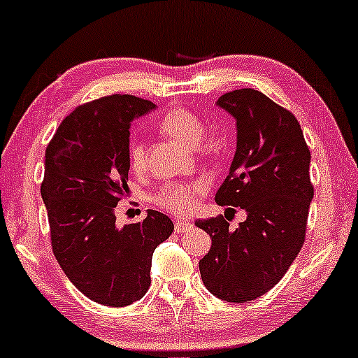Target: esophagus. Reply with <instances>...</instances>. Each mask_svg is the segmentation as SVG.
<instances>
[{
  "label": "esophagus",
  "mask_w": 358,
  "mask_h": 358,
  "mask_svg": "<svg viewBox=\"0 0 358 358\" xmlns=\"http://www.w3.org/2000/svg\"><path fill=\"white\" fill-rule=\"evenodd\" d=\"M192 229V224L187 220H176L174 222V230L178 231V234H184V231H189Z\"/></svg>",
  "instance_id": "34e87169"
}]
</instances>
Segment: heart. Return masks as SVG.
<instances>
[{
    "mask_svg": "<svg viewBox=\"0 0 358 358\" xmlns=\"http://www.w3.org/2000/svg\"><path fill=\"white\" fill-rule=\"evenodd\" d=\"M157 127L169 138L182 143L187 148H197L206 136V124L197 115L185 108H173L164 113ZM128 162L133 171H143L146 166L145 145L138 139H131L128 145ZM206 185L202 180L187 184H168L156 194V203L166 210L185 215L197 206V199L202 196Z\"/></svg>",
    "mask_w": 358,
    "mask_h": 358,
    "instance_id": "heart-1",
    "label": "heart"
}]
</instances>
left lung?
Masks as SVG:
<instances>
[{"label": "left lung", "mask_w": 358, "mask_h": 358, "mask_svg": "<svg viewBox=\"0 0 358 358\" xmlns=\"http://www.w3.org/2000/svg\"><path fill=\"white\" fill-rule=\"evenodd\" d=\"M215 103L236 122L235 156L215 202L243 208L247 220L236 230L224 217L196 220L212 238L199 270L215 298L247 303L270 291L303 247L310 152L294 115L262 92L241 88Z\"/></svg>", "instance_id": "8db88e82"}]
</instances>
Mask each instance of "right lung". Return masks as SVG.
Returning <instances> with one entry per match:
<instances>
[{"mask_svg": "<svg viewBox=\"0 0 358 358\" xmlns=\"http://www.w3.org/2000/svg\"><path fill=\"white\" fill-rule=\"evenodd\" d=\"M155 108L133 95L90 101L60 123L45 150L41 196L55 258L78 291L111 308L146 294L152 253L174 230L151 208L138 224L117 227L115 217L129 190V128Z\"/></svg>", "mask_w": 358, "mask_h": 358, "instance_id": "right-lung-1", "label": "right lung"}]
</instances>
